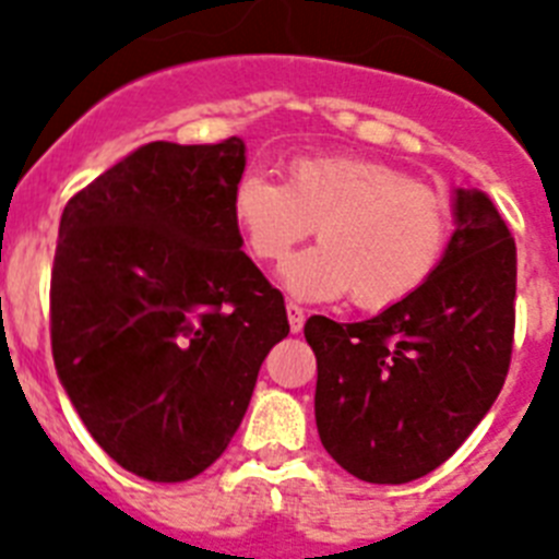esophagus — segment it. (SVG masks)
Returning a JSON list of instances; mask_svg holds the SVG:
<instances>
[{
    "mask_svg": "<svg viewBox=\"0 0 559 559\" xmlns=\"http://www.w3.org/2000/svg\"><path fill=\"white\" fill-rule=\"evenodd\" d=\"M285 310H288L290 333H299V330H302V324H305V308H302V305L288 302V305H285Z\"/></svg>",
    "mask_w": 559,
    "mask_h": 559,
    "instance_id": "obj_1",
    "label": "esophagus"
}]
</instances>
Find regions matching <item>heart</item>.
Listing matches in <instances>:
<instances>
[{
    "label": "heart",
    "mask_w": 559,
    "mask_h": 559,
    "mask_svg": "<svg viewBox=\"0 0 559 559\" xmlns=\"http://www.w3.org/2000/svg\"><path fill=\"white\" fill-rule=\"evenodd\" d=\"M231 218L263 263H280L319 231L322 246L285 263V288L305 302L349 294L364 310L392 308L423 288L448 240V206L433 187L360 156H299L288 185L243 173Z\"/></svg>",
    "instance_id": "b5f03b06"
}]
</instances>
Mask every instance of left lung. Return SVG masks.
I'll list each match as a JSON object with an SVG mask.
<instances>
[{
    "instance_id": "left-lung-1",
    "label": "left lung",
    "mask_w": 559,
    "mask_h": 559,
    "mask_svg": "<svg viewBox=\"0 0 559 559\" xmlns=\"http://www.w3.org/2000/svg\"><path fill=\"white\" fill-rule=\"evenodd\" d=\"M456 231L423 288L367 322L310 316L316 426L355 478L437 471L501 392L515 335V240L484 192L456 190Z\"/></svg>"
}]
</instances>
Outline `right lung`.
I'll return each instance as SVG.
<instances>
[{"instance_id": "1", "label": "right lung", "mask_w": 559, "mask_h": 559, "mask_svg": "<svg viewBox=\"0 0 559 559\" xmlns=\"http://www.w3.org/2000/svg\"><path fill=\"white\" fill-rule=\"evenodd\" d=\"M246 145L147 142L67 201L49 283L58 378L97 445L187 481L235 437L288 335L285 299L240 251Z\"/></svg>"}]
</instances>
